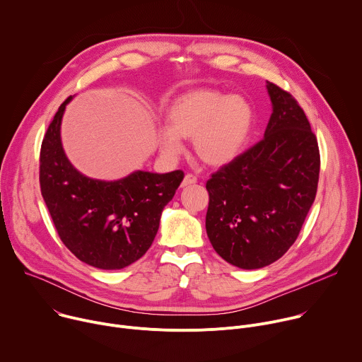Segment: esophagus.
<instances>
[{
    "label": "esophagus",
    "mask_w": 362,
    "mask_h": 362,
    "mask_svg": "<svg viewBox=\"0 0 362 362\" xmlns=\"http://www.w3.org/2000/svg\"><path fill=\"white\" fill-rule=\"evenodd\" d=\"M197 182V177L192 173H187L182 182V187H186V186H190V185H194Z\"/></svg>",
    "instance_id": "obj_1"
}]
</instances>
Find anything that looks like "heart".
<instances>
[{
    "label": "heart",
    "mask_w": 362,
    "mask_h": 362,
    "mask_svg": "<svg viewBox=\"0 0 362 362\" xmlns=\"http://www.w3.org/2000/svg\"><path fill=\"white\" fill-rule=\"evenodd\" d=\"M169 126L158 132L160 150L177 158L185 140L193 137L200 160L225 166L243 151L250 134L253 113L249 103L236 94L218 90H194L177 97L168 109Z\"/></svg>",
    "instance_id": "obj_1"
}]
</instances>
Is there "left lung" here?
Wrapping results in <instances>:
<instances>
[{"label":"left lung","mask_w":362,"mask_h":362,"mask_svg":"<svg viewBox=\"0 0 362 362\" xmlns=\"http://www.w3.org/2000/svg\"><path fill=\"white\" fill-rule=\"evenodd\" d=\"M272 115L265 136L206 183L208 238L226 262L259 269L293 245L315 200L320 148L298 101L267 83Z\"/></svg>","instance_id":"8db88e82"}]
</instances>
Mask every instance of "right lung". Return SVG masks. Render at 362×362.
Instances as JSON below:
<instances>
[{
  "label": "right lung",
  "mask_w": 362,
  "mask_h": 362,
  "mask_svg": "<svg viewBox=\"0 0 362 362\" xmlns=\"http://www.w3.org/2000/svg\"><path fill=\"white\" fill-rule=\"evenodd\" d=\"M70 95L42 139L40 187L63 243L90 267L123 269L147 252L159 230L165 206L185 175L137 170L119 180H97L80 173L62 143V120Z\"/></svg>",
  "instance_id": "right-lung-1"
}]
</instances>
